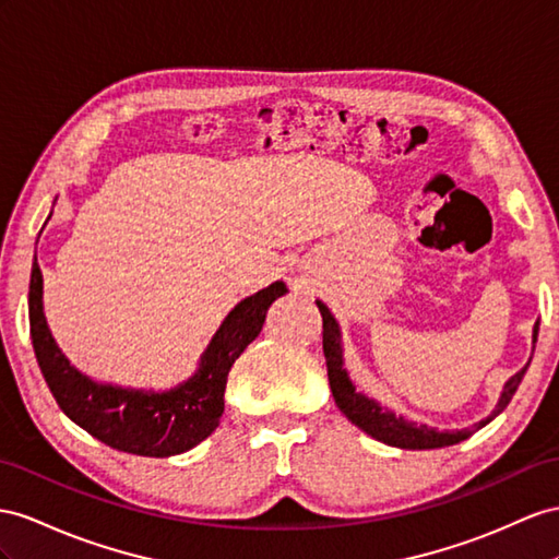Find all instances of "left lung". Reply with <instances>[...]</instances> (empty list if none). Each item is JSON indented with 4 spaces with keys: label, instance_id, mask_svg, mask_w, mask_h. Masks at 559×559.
Returning <instances> with one entry per match:
<instances>
[{
    "label": "left lung",
    "instance_id": "obj_1",
    "mask_svg": "<svg viewBox=\"0 0 559 559\" xmlns=\"http://www.w3.org/2000/svg\"><path fill=\"white\" fill-rule=\"evenodd\" d=\"M319 311L323 317V354H325V366H328V380H331V392L337 408L345 413V416L356 425L361 427L366 435L373 439L390 443V447L399 449H441V447H453V443H461L472 435V429H455V432H439L435 427L411 423L402 416H396L394 411L380 406L376 399H368L366 394L356 392L352 384L347 370L342 368V347H340V325L333 319V313L328 311L323 302H319ZM538 337V323L534 325V342ZM526 373V366L514 373L503 388V394H500L498 404L489 418H484L475 425V429H481L484 425H489L498 413H503V408L510 404V399L518 392L520 382Z\"/></svg>",
    "mask_w": 559,
    "mask_h": 559
}]
</instances>
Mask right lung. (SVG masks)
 <instances>
[{
	"label": "right lung",
	"mask_w": 559,
	"mask_h": 559,
	"mask_svg": "<svg viewBox=\"0 0 559 559\" xmlns=\"http://www.w3.org/2000/svg\"><path fill=\"white\" fill-rule=\"evenodd\" d=\"M288 293L283 281L238 302L214 333L195 373L167 392H143L94 382L70 366L41 311V271L33 264L31 337L41 376L66 416L106 447L134 455L167 457L207 439L224 413L226 378L234 361L260 335L266 309Z\"/></svg>",
	"instance_id": "1"
}]
</instances>
